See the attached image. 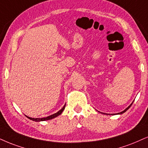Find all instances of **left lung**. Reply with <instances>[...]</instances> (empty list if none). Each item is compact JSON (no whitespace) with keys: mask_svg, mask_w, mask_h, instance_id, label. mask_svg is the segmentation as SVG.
Segmentation results:
<instances>
[{"mask_svg":"<svg viewBox=\"0 0 148 148\" xmlns=\"http://www.w3.org/2000/svg\"><path fill=\"white\" fill-rule=\"evenodd\" d=\"M132 103H133V102H132V103H131V104H130V106H129L128 107L126 108H125L124 110H123V111H122V112H119V113H117V114H123V113H124L125 112H126V111H127V110H128L129 108H130V107L131 106H132ZM101 113H103V112H101ZM103 114H104V113H103Z\"/></svg>","mask_w":148,"mask_h":148,"instance_id":"obj_1","label":"left lung"}]
</instances>
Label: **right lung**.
<instances>
[{
  "label": "right lung",
  "instance_id": "obj_1",
  "mask_svg": "<svg viewBox=\"0 0 148 148\" xmlns=\"http://www.w3.org/2000/svg\"><path fill=\"white\" fill-rule=\"evenodd\" d=\"M65 106H66V104H65L64 106L62 108L61 110H60L59 111H58V112H57L56 113H55V114H51V115L47 116V117H43V118H32V117H29V116H27V117L28 118V119H29L32 120V121H37V122L43 121H47V120H50V119H54V118L57 117L58 116H59L60 114H61L62 112H63V110H64Z\"/></svg>",
  "mask_w": 148,
  "mask_h": 148
}]
</instances>
